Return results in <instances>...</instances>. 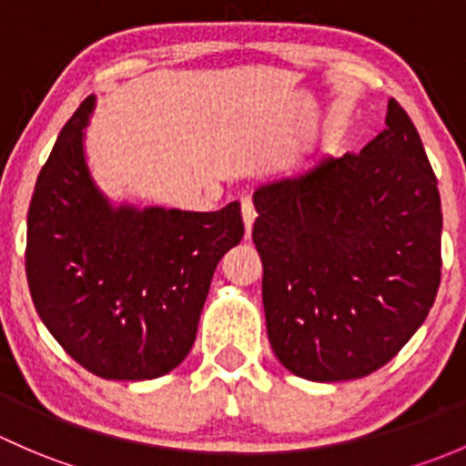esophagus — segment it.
I'll use <instances>...</instances> for the list:
<instances>
[{
  "instance_id": "obj_1",
  "label": "esophagus",
  "mask_w": 466,
  "mask_h": 466,
  "mask_svg": "<svg viewBox=\"0 0 466 466\" xmlns=\"http://www.w3.org/2000/svg\"><path fill=\"white\" fill-rule=\"evenodd\" d=\"M256 206H253V199L248 195L242 198V218H244V227H247V235H251L253 222H256Z\"/></svg>"
}]
</instances>
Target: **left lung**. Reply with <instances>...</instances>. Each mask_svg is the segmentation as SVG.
Returning <instances> with one entry per match:
<instances>
[{
  "label": "left lung",
  "instance_id": "left-lung-1",
  "mask_svg": "<svg viewBox=\"0 0 466 466\" xmlns=\"http://www.w3.org/2000/svg\"><path fill=\"white\" fill-rule=\"evenodd\" d=\"M267 334L309 381L386 366L433 307L442 268L438 179L409 114L359 155L328 157L253 193Z\"/></svg>",
  "mask_w": 466,
  "mask_h": 466
}]
</instances>
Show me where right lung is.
<instances>
[{
    "label": "right lung",
    "mask_w": 466,
    "mask_h": 466,
    "mask_svg": "<svg viewBox=\"0 0 466 466\" xmlns=\"http://www.w3.org/2000/svg\"><path fill=\"white\" fill-rule=\"evenodd\" d=\"M83 100L42 166L26 219V280L57 343L94 375L157 379L188 357L224 253L244 235L231 201L215 213L112 206L94 184Z\"/></svg>",
    "instance_id": "1"
}]
</instances>
